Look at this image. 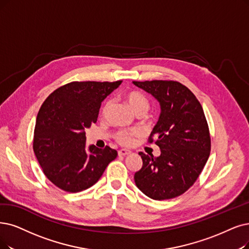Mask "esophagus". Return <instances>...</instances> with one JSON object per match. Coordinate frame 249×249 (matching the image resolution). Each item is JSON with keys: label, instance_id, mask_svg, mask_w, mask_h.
Instances as JSON below:
<instances>
[{"label": "esophagus", "instance_id": "34e87169", "mask_svg": "<svg viewBox=\"0 0 249 249\" xmlns=\"http://www.w3.org/2000/svg\"><path fill=\"white\" fill-rule=\"evenodd\" d=\"M132 152L130 150H126V149H122V150L118 151V155L119 156H125V155H128L131 154Z\"/></svg>", "mask_w": 249, "mask_h": 249}]
</instances>
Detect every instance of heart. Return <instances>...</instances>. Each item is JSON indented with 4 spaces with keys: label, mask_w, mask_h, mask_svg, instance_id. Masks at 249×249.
Wrapping results in <instances>:
<instances>
[{
    "label": "heart",
    "mask_w": 249,
    "mask_h": 249,
    "mask_svg": "<svg viewBox=\"0 0 249 249\" xmlns=\"http://www.w3.org/2000/svg\"><path fill=\"white\" fill-rule=\"evenodd\" d=\"M125 101L127 103V105L131 107L132 110L137 114V113H145L148 108H149V101L148 99L140 92H130L127 93L124 97ZM109 105H110V101H107L104 106L102 111L105 112ZM139 132L136 130L133 131H126V130H123V131H119L116 133V140L122 143L124 145H130L133 142V138L135 136H138Z\"/></svg>",
    "instance_id": "1"
}]
</instances>
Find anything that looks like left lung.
Listing matches in <instances>:
<instances>
[{
	"mask_svg": "<svg viewBox=\"0 0 249 249\" xmlns=\"http://www.w3.org/2000/svg\"><path fill=\"white\" fill-rule=\"evenodd\" d=\"M152 95L160 115L149 138L156 137L160 155L140 152L143 165L134 176L137 187L154 200L180 196L199 177L211 153V136L203 109L195 95L174 81L133 82Z\"/></svg>",
	"mask_w": 249,
	"mask_h": 249,
	"instance_id": "8db88e82",
	"label": "left lung"
}]
</instances>
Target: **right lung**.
<instances>
[{
    "label": "right lung",
    "instance_id": "right-lung-1",
    "mask_svg": "<svg viewBox=\"0 0 249 249\" xmlns=\"http://www.w3.org/2000/svg\"><path fill=\"white\" fill-rule=\"evenodd\" d=\"M122 81L72 82L58 88L37 113L34 151L46 177L71 193L92 187L117 151L106 146L86 147V128L97 122L104 99Z\"/></svg>",
    "mask_w": 249,
    "mask_h": 249
}]
</instances>
